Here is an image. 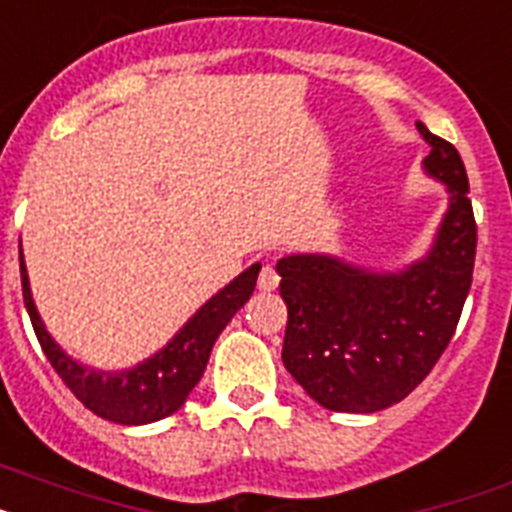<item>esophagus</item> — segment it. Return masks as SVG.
Wrapping results in <instances>:
<instances>
[{
    "instance_id": "obj_1",
    "label": "esophagus",
    "mask_w": 512,
    "mask_h": 512,
    "mask_svg": "<svg viewBox=\"0 0 512 512\" xmlns=\"http://www.w3.org/2000/svg\"><path fill=\"white\" fill-rule=\"evenodd\" d=\"M278 283H281L278 270L273 268V265H263V268H260V276H257V289L273 291V289H278Z\"/></svg>"
}]
</instances>
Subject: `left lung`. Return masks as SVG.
<instances>
[{
  "label": "left lung",
  "instance_id": "1",
  "mask_svg": "<svg viewBox=\"0 0 512 512\" xmlns=\"http://www.w3.org/2000/svg\"><path fill=\"white\" fill-rule=\"evenodd\" d=\"M424 169L448 184L435 247L401 273H372L328 255L278 260L289 307L283 364L320 406L375 414L403 401L448 349L471 289L476 221L453 143L419 124Z\"/></svg>",
  "mask_w": 512,
  "mask_h": 512
}]
</instances>
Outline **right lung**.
Segmentation results:
<instances>
[{
  "label": "right lung",
  "mask_w": 512,
  "mask_h": 512,
  "mask_svg": "<svg viewBox=\"0 0 512 512\" xmlns=\"http://www.w3.org/2000/svg\"><path fill=\"white\" fill-rule=\"evenodd\" d=\"M257 273H260V265H252L242 276H236L226 289L218 291L210 302L197 309L195 317L171 338L169 346L156 356H150L148 362L111 375V372H96V369L72 362L70 356L51 341L30 296L28 273H25L23 252H20L23 302L28 307L30 322H33L46 359L85 409L117 424L158 422L163 416L174 414L187 401V395L203 377L216 338L236 315V309H242L255 291Z\"/></svg>",
  "instance_id": "add662e5"
}]
</instances>
